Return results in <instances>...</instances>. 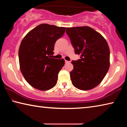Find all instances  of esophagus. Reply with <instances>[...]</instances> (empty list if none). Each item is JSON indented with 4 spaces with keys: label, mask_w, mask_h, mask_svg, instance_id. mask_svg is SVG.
Returning a JSON list of instances; mask_svg holds the SVG:
<instances>
[{
    "label": "esophagus",
    "mask_w": 127,
    "mask_h": 127,
    "mask_svg": "<svg viewBox=\"0 0 127 127\" xmlns=\"http://www.w3.org/2000/svg\"><path fill=\"white\" fill-rule=\"evenodd\" d=\"M70 61H66V60H65V63H70Z\"/></svg>",
    "instance_id": "obj_1"
}]
</instances>
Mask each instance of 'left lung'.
I'll return each instance as SVG.
<instances>
[{"label":"left lung","instance_id":"obj_1","mask_svg":"<svg viewBox=\"0 0 127 127\" xmlns=\"http://www.w3.org/2000/svg\"><path fill=\"white\" fill-rule=\"evenodd\" d=\"M66 32L80 59L73 61L70 72L73 85L81 90L97 86L106 76L110 66V50L104 37L88 26L67 28Z\"/></svg>","mask_w":127,"mask_h":127}]
</instances>
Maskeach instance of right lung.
<instances>
[{
    "mask_svg": "<svg viewBox=\"0 0 127 127\" xmlns=\"http://www.w3.org/2000/svg\"><path fill=\"white\" fill-rule=\"evenodd\" d=\"M65 29L43 23L30 31L21 43V71L27 82L36 89L46 91L57 84L65 61L51 58L56 41L63 36Z\"/></svg>",
    "mask_w": 127,
    "mask_h": 127,
    "instance_id": "add662e5",
    "label": "right lung"
}]
</instances>
